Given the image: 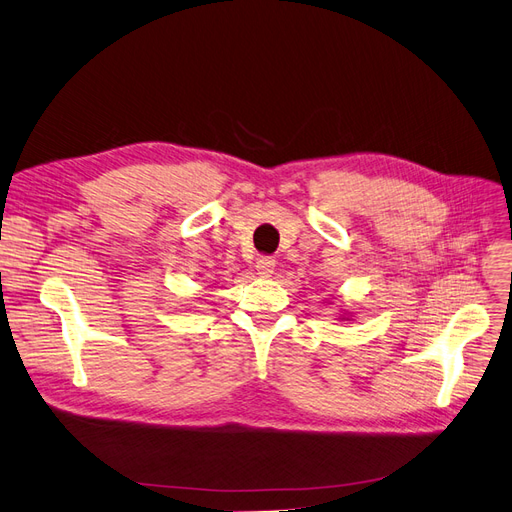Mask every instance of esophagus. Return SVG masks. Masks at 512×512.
Wrapping results in <instances>:
<instances>
[{"label": "esophagus", "instance_id": "esophagus-1", "mask_svg": "<svg viewBox=\"0 0 512 512\" xmlns=\"http://www.w3.org/2000/svg\"><path fill=\"white\" fill-rule=\"evenodd\" d=\"M273 269H275V260H273L271 256H262V258H258V262H256V271H258V275H260V277H269V275L273 273Z\"/></svg>", "mask_w": 512, "mask_h": 512}]
</instances>
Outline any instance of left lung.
<instances>
[{
  "label": "left lung",
  "mask_w": 512,
  "mask_h": 512,
  "mask_svg": "<svg viewBox=\"0 0 512 512\" xmlns=\"http://www.w3.org/2000/svg\"><path fill=\"white\" fill-rule=\"evenodd\" d=\"M339 320H350V314H339Z\"/></svg>",
  "instance_id": "left-lung-1"
}]
</instances>
